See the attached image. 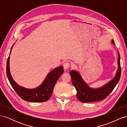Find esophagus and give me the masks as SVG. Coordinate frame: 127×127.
<instances>
[{"instance_id": "esophagus-1", "label": "esophagus", "mask_w": 127, "mask_h": 127, "mask_svg": "<svg viewBox=\"0 0 127 127\" xmlns=\"http://www.w3.org/2000/svg\"><path fill=\"white\" fill-rule=\"evenodd\" d=\"M70 65V63H69V62H65L64 64H63L64 68V69H67V68H68L69 67Z\"/></svg>"}]
</instances>
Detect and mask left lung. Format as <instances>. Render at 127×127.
Segmentation results:
<instances>
[{
	"label": "left lung",
	"mask_w": 127,
	"mask_h": 127,
	"mask_svg": "<svg viewBox=\"0 0 127 127\" xmlns=\"http://www.w3.org/2000/svg\"><path fill=\"white\" fill-rule=\"evenodd\" d=\"M113 44L114 42L112 41ZM118 69L115 77L106 85L98 89H92L88 87L84 82L79 73L74 70H71L69 73L71 76L72 83L77 91L76 97L78 100L84 103L93 102L101 101L108 96L118 83L120 78L121 69L120 65V57L118 51Z\"/></svg>",
	"instance_id": "1"
}]
</instances>
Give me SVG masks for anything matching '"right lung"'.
Returning a JSON list of instances; mask_svg holds the SVG:
<instances>
[{
	"instance_id": "1",
	"label": "right lung",
	"mask_w": 127,
	"mask_h": 127,
	"mask_svg": "<svg viewBox=\"0 0 127 127\" xmlns=\"http://www.w3.org/2000/svg\"><path fill=\"white\" fill-rule=\"evenodd\" d=\"M12 47L11 48V50ZM11 52V51H10ZM10 52L9 54H10ZM9 57L7 61L6 72L9 82L14 90L21 98L31 102H43L51 96L53 88L59 77L64 73L63 66L58 67L50 72L41 85L34 89H27L20 86L11 77L9 70Z\"/></svg>"
}]
</instances>
